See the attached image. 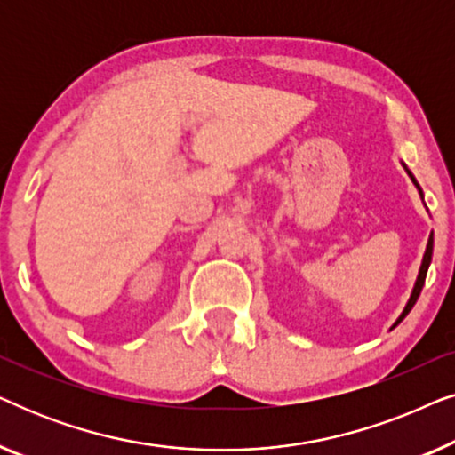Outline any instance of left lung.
<instances>
[{
	"label": "left lung",
	"mask_w": 455,
	"mask_h": 455,
	"mask_svg": "<svg viewBox=\"0 0 455 455\" xmlns=\"http://www.w3.org/2000/svg\"><path fill=\"white\" fill-rule=\"evenodd\" d=\"M431 257H433V234H431V238H428V244H427L425 257H422V265H420V271H419V279H416V283H414L412 296H410V300H408V304H406V308H403V313L400 315V319L395 321V325H394V327L400 325V323L403 321V316H406V315L410 313V310H412V307L416 304V300H419V296H420V291H422V285H425V279H427L428 265H431Z\"/></svg>",
	"instance_id": "obj_1"
}]
</instances>
